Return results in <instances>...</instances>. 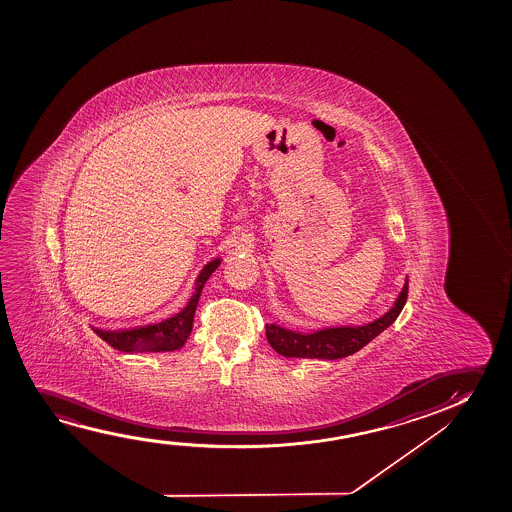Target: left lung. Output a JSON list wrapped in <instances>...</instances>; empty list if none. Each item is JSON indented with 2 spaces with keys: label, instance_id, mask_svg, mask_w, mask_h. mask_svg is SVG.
I'll return each instance as SVG.
<instances>
[{
  "label": "left lung",
  "instance_id": "obj_1",
  "mask_svg": "<svg viewBox=\"0 0 512 512\" xmlns=\"http://www.w3.org/2000/svg\"><path fill=\"white\" fill-rule=\"evenodd\" d=\"M409 283L402 288L393 308L374 322L362 325V327H334L323 329L311 334H301L294 330H287L267 323L266 336L274 351H278L283 357L290 358H323V360H336V358L348 357L362 350L365 344L371 343L374 337L379 336L383 330L388 329L407 301Z\"/></svg>",
  "mask_w": 512,
  "mask_h": 512
}]
</instances>
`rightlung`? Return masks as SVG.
<instances>
[{
    "mask_svg": "<svg viewBox=\"0 0 512 512\" xmlns=\"http://www.w3.org/2000/svg\"><path fill=\"white\" fill-rule=\"evenodd\" d=\"M218 266H220V259L211 260L203 267V271L197 276L196 292L192 295L189 304L168 320L134 327V329H94V332L115 350L126 351V353L180 350L192 332L197 302H199V295L203 292L204 283Z\"/></svg>",
    "mask_w": 512,
    "mask_h": 512,
    "instance_id": "obj_1",
    "label": "right lung"
}]
</instances>
